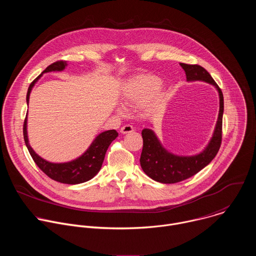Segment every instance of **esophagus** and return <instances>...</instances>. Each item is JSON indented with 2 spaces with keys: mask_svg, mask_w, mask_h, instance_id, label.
Wrapping results in <instances>:
<instances>
[{
  "mask_svg": "<svg viewBox=\"0 0 256 256\" xmlns=\"http://www.w3.org/2000/svg\"><path fill=\"white\" fill-rule=\"evenodd\" d=\"M134 132V128L130 124H124L120 128V132L122 134H128V132Z\"/></svg>",
  "mask_w": 256,
  "mask_h": 256,
  "instance_id": "34e87169",
  "label": "esophagus"
}]
</instances>
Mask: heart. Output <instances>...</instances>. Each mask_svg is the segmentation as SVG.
<instances>
[{
  "label": "heart",
  "mask_w": 256,
  "mask_h": 256,
  "mask_svg": "<svg viewBox=\"0 0 256 256\" xmlns=\"http://www.w3.org/2000/svg\"><path fill=\"white\" fill-rule=\"evenodd\" d=\"M160 78L153 75H138L128 79L122 90V99L128 106L136 107L148 102L161 87Z\"/></svg>",
  "instance_id": "obj_1"
}]
</instances>
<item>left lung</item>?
<instances>
[{"mask_svg":"<svg viewBox=\"0 0 256 256\" xmlns=\"http://www.w3.org/2000/svg\"><path fill=\"white\" fill-rule=\"evenodd\" d=\"M184 70L188 81H204L212 84L220 95V110L214 132V136L206 150L196 156L179 157L167 152L160 144L154 132L150 128L142 130V150L140 154V166L144 172L153 180L161 184H176L184 181L204 168L216 157L222 144V126L224 97L222 90L210 75V72L200 64H179Z\"/></svg>","mask_w":256,"mask_h":256,"instance_id":"8db88e82","label":"left lung"}]
</instances>
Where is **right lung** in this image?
Instances as JSON below:
<instances>
[{
	"instance_id": "add662e5",
	"label": "right lung",
	"mask_w": 256,
	"mask_h": 256,
	"mask_svg": "<svg viewBox=\"0 0 256 256\" xmlns=\"http://www.w3.org/2000/svg\"><path fill=\"white\" fill-rule=\"evenodd\" d=\"M66 64L64 60H58L56 62H52L42 72V74L44 72H48L52 70H62L64 68ZM42 75H40L35 80H33V82L30 84L27 91V96H26L27 103L29 101V95L32 87L34 86L35 82L42 77ZM26 124H27V120L25 118L24 124H23V136H24L26 147L33 161L50 178L66 184H79L93 178L98 173V171L102 166L109 144H110L118 136V132L114 130L103 132L96 136V138L93 140L89 149L81 157L68 163L56 164V163H50L44 160L32 150V148L30 147V144L28 142Z\"/></svg>"
}]
</instances>
